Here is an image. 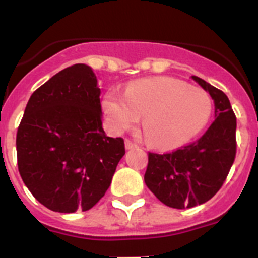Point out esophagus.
Masks as SVG:
<instances>
[{"instance_id": "obj_1", "label": "esophagus", "mask_w": 258, "mask_h": 258, "mask_svg": "<svg viewBox=\"0 0 258 258\" xmlns=\"http://www.w3.org/2000/svg\"><path fill=\"white\" fill-rule=\"evenodd\" d=\"M137 146H138V145H137L136 142H133V141H131V140H125V147H126L127 150L136 149Z\"/></svg>"}]
</instances>
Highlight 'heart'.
Here are the masks:
<instances>
[{
    "mask_svg": "<svg viewBox=\"0 0 258 258\" xmlns=\"http://www.w3.org/2000/svg\"><path fill=\"white\" fill-rule=\"evenodd\" d=\"M103 109L113 131L121 132L137 124L150 143L161 149L178 147L192 140L208 124L212 99L202 89L170 76L134 81L125 95L107 93Z\"/></svg>",
    "mask_w": 258,
    "mask_h": 258,
    "instance_id": "heart-1",
    "label": "heart"
}]
</instances>
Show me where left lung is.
Listing matches in <instances>:
<instances>
[{"instance_id":"8db88e82","label":"left lung","mask_w":258,"mask_h":258,"mask_svg":"<svg viewBox=\"0 0 258 258\" xmlns=\"http://www.w3.org/2000/svg\"><path fill=\"white\" fill-rule=\"evenodd\" d=\"M211 94L216 120L195 142L172 152H149L145 182L155 197L175 209L208 202L222 187L236 155V116L222 90L198 76Z\"/></svg>"}]
</instances>
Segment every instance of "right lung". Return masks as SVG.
<instances>
[{
	"label": "right lung",
	"instance_id": "obj_1",
	"mask_svg": "<svg viewBox=\"0 0 258 258\" xmlns=\"http://www.w3.org/2000/svg\"><path fill=\"white\" fill-rule=\"evenodd\" d=\"M101 89L92 68L75 64L41 85L29 98L17 133L20 177L46 208L89 211L103 198L124 140L102 127Z\"/></svg>",
	"mask_w": 258,
	"mask_h": 258
}]
</instances>
